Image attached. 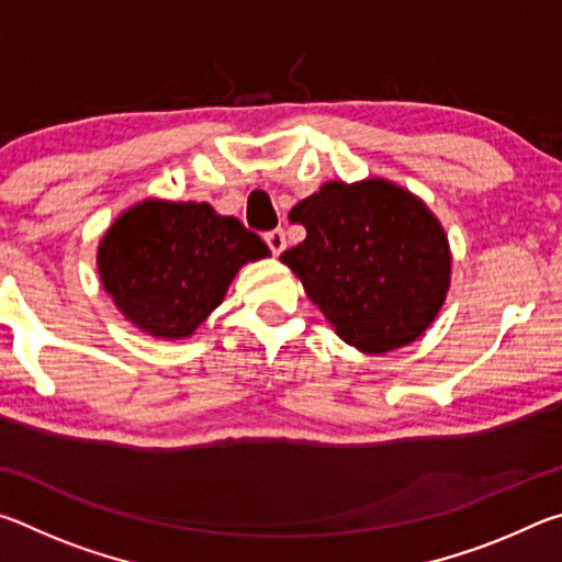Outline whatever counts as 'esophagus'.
I'll list each match as a JSON object with an SVG mask.
<instances>
[{"mask_svg":"<svg viewBox=\"0 0 562 562\" xmlns=\"http://www.w3.org/2000/svg\"><path fill=\"white\" fill-rule=\"evenodd\" d=\"M265 243H268V247L272 250V255H280L284 247H288V240H284V231H270L268 235H265Z\"/></svg>","mask_w":562,"mask_h":562,"instance_id":"obj_1","label":"esophagus"}]
</instances>
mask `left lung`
<instances>
[{
  "label": "left lung",
  "instance_id": "1",
  "mask_svg": "<svg viewBox=\"0 0 562 562\" xmlns=\"http://www.w3.org/2000/svg\"><path fill=\"white\" fill-rule=\"evenodd\" d=\"M290 223L307 237L280 260L347 345L384 355L431 327L449 294L451 247L412 190L384 178L327 180Z\"/></svg>",
  "mask_w": 562,
  "mask_h": 562
}]
</instances>
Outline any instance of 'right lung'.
Segmentation results:
<instances>
[{
    "label": "right lung",
    "mask_w": 562,
    "mask_h": 562,
    "mask_svg": "<svg viewBox=\"0 0 562 562\" xmlns=\"http://www.w3.org/2000/svg\"><path fill=\"white\" fill-rule=\"evenodd\" d=\"M270 258L260 235L207 203L146 198L103 233L97 268L131 325L156 339H183L225 300L243 265Z\"/></svg>",
    "instance_id": "add662e5"
}]
</instances>
